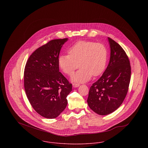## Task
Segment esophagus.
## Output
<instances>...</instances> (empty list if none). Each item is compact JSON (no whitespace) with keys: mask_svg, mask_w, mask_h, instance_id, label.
Returning <instances> with one entry per match:
<instances>
[{"mask_svg":"<svg viewBox=\"0 0 148 148\" xmlns=\"http://www.w3.org/2000/svg\"><path fill=\"white\" fill-rule=\"evenodd\" d=\"M72 85H73V86L74 88H77V87H79L80 86L79 84H77V83H73Z\"/></svg>","mask_w":148,"mask_h":148,"instance_id":"obj_1","label":"esophagus"}]
</instances>
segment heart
Masks as SVG:
<instances>
[{
  "mask_svg": "<svg viewBox=\"0 0 148 148\" xmlns=\"http://www.w3.org/2000/svg\"><path fill=\"white\" fill-rule=\"evenodd\" d=\"M68 53L60 55L58 63L64 73L68 75H72L79 64L80 69L72 77L75 82H86L92 75H101L106 68L107 50L101 43L79 42L69 49Z\"/></svg>",
  "mask_w": 148,
  "mask_h": 148,
  "instance_id": "b5f03b06",
  "label": "heart"
}]
</instances>
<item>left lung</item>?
I'll return each instance as SVG.
<instances>
[{
	"instance_id": "8db88e82",
	"label": "left lung",
	"mask_w": 148,
	"mask_h": 148,
	"mask_svg": "<svg viewBox=\"0 0 148 148\" xmlns=\"http://www.w3.org/2000/svg\"><path fill=\"white\" fill-rule=\"evenodd\" d=\"M110 55L108 65L101 77L90 88L87 103L99 115L115 111L124 101L130 80L131 68L129 58L123 48L108 38Z\"/></svg>"
}]
</instances>
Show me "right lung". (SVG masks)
<instances>
[{"label": "right lung", "instance_id": "obj_1", "mask_svg": "<svg viewBox=\"0 0 148 148\" xmlns=\"http://www.w3.org/2000/svg\"><path fill=\"white\" fill-rule=\"evenodd\" d=\"M68 39H55L38 48L29 56L24 73L27 97L35 110L47 119H55L68 104L72 84L59 72L58 58Z\"/></svg>", "mask_w": 148, "mask_h": 148}]
</instances>
